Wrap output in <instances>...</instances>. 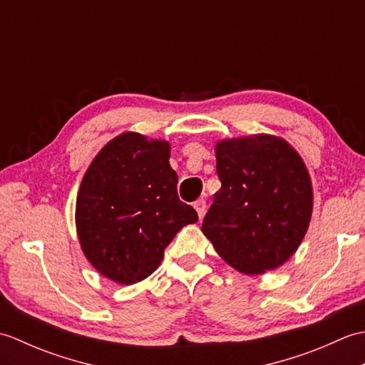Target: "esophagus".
<instances>
[{
    "mask_svg": "<svg viewBox=\"0 0 365 365\" xmlns=\"http://www.w3.org/2000/svg\"><path fill=\"white\" fill-rule=\"evenodd\" d=\"M195 208H196V212L199 215V218H204L205 210H207V202H205V200L204 199H197L196 202H195Z\"/></svg>",
    "mask_w": 365,
    "mask_h": 365,
    "instance_id": "esophagus-1",
    "label": "esophagus"
}]
</instances>
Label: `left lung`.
I'll list each match as a JSON object with an SVG mask.
<instances>
[{"mask_svg": "<svg viewBox=\"0 0 365 365\" xmlns=\"http://www.w3.org/2000/svg\"><path fill=\"white\" fill-rule=\"evenodd\" d=\"M216 173L221 190L202 222L216 252L245 274L281 267L312 215L311 178L297 150L268 135L221 141Z\"/></svg>", "mask_w": 365, "mask_h": 365, "instance_id": "obj_1", "label": "left lung"}]
</instances>
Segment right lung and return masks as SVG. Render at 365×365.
I'll return each mask as SVG.
<instances>
[{
    "mask_svg": "<svg viewBox=\"0 0 365 365\" xmlns=\"http://www.w3.org/2000/svg\"><path fill=\"white\" fill-rule=\"evenodd\" d=\"M177 182L165 141L123 133L100 150L75 213L81 250L98 273L130 285L158 268L177 232L197 221L178 199Z\"/></svg>",
    "mask_w": 365,
    "mask_h": 365,
    "instance_id": "add662e5",
    "label": "right lung"
}]
</instances>
